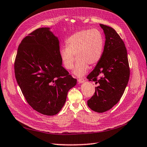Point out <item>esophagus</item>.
<instances>
[{"label": "esophagus", "mask_w": 147, "mask_h": 147, "mask_svg": "<svg viewBox=\"0 0 147 147\" xmlns=\"http://www.w3.org/2000/svg\"><path fill=\"white\" fill-rule=\"evenodd\" d=\"M84 81H85L84 79H82V78H80V79H78V82H79L80 84L84 82Z\"/></svg>", "instance_id": "1"}]
</instances>
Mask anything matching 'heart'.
Returning <instances> with one entry per match:
<instances>
[{
  "instance_id": "obj_1",
  "label": "heart",
  "mask_w": 147,
  "mask_h": 147,
  "mask_svg": "<svg viewBox=\"0 0 147 147\" xmlns=\"http://www.w3.org/2000/svg\"><path fill=\"white\" fill-rule=\"evenodd\" d=\"M65 44L66 47L59 51V56L64 67L68 70L74 68L76 58L74 74L77 77L84 76L89 65H96L103 55L104 37L97 29L78 31L70 35Z\"/></svg>"
}]
</instances>
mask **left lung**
<instances>
[{"label":"left lung","instance_id":"left-lung-1","mask_svg":"<svg viewBox=\"0 0 147 147\" xmlns=\"http://www.w3.org/2000/svg\"><path fill=\"white\" fill-rule=\"evenodd\" d=\"M100 25L105 35V43L100 61L87 77L97 84L88 105L94 112L103 113L121 100L129 79L130 69L124 41L112 27Z\"/></svg>","mask_w":147,"mask_h":147}]
</instances>
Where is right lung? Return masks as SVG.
<instances>
[{
  "label": "right lung",
  "instance_id": "add662e5",
  "mask_svg": "<svg viewBox=\"0 0 147 147\" xmlns=\"http://www.w3.org/2000/svg\"><path fill=\"white\" fill-rule=\"evenodd\" d=\"M14 73L28 103L46 115L60 111L68 91L77 84L63 67L58 37L47 27L35 30L21 42Z\"/></svg>",
  "mask_w": 147,
  "mask_h": 147
}]
</instances>
